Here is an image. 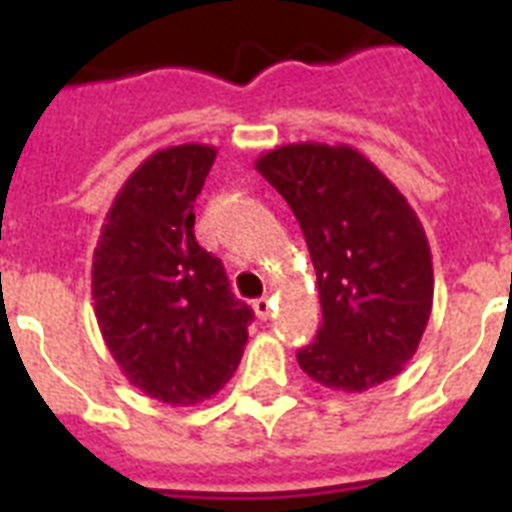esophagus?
<instances>
[{"label": "esophagus", "instance_id": "esophagus-1", "mask_svg": "<svg viewBox=\"0 0 512 512\" xmlns=\"http://www.w3.org/2000/svg\"><path fill=\"white\" fill-rule=\"evenodd\" d=\"M273 311V300H268V297H260V300H255V313L260 316V319H268Z\"/></svg>", "mask_w": 512, "mask_h": 512}]
</instances>
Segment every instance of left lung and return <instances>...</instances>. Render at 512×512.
I'll list each match as a JSON object with an SVG mask.
<instances>
[{"mask_svg": "<svg viewBox=\"0 0 512 512\" xmlns=\"http://www.w3.org/2000/svg\"><path fill=\"white\" fill-rule=\"evenodd\" d=\"M255 167L292 207L316 268L324 319L297 350L300 369L342 393L404 372L433 308L428 236L404 193L345 143H289Z\"/></svg>", "mask_w": 512, "mask_h": 512, "instance_id": "1", "label": "left lung"}]
</instances>
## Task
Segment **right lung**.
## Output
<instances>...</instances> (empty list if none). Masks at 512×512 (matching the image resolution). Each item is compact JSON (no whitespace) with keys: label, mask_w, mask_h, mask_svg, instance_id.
Here are the masks:
<instances>
[{"label":"right lung","mask_w":512,"mask_h":512,"mask_svg":"<svg viewBox=\"0 0 512 512\" xmlns=\"http://www.w3.org/2000/svg\"><path fill=\"white\" fill-rule=\"evenodd\" d=\"M217 148H162L127 177L92 255V300L111 356L146 396L199 404L231 380L252 308L193 236V201Z\"/></svg>","instance_id":"add662e5"}]
</instances>
